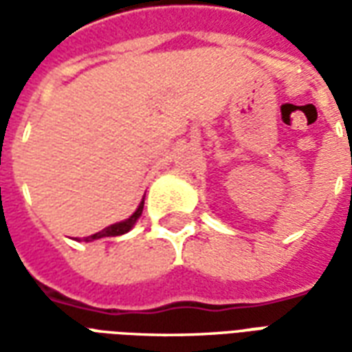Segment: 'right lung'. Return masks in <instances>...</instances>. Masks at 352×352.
Returning <instances> with one entry per match:
<instances>
[{"label":"right lung","mask_w":352,"mask_h":352,"mask_svg":"<svg viewBox=\"0 0 352 352\" xmlns=\"http://www.w3.org/2000/svg\"><path fill=\"white\" fill-rule=\"evenodd\" d=\"M143 206H145V198L141 199V204H139V207L135 209V213L131 214L130 219H126V221L122 222H116V224H111V226L103 228L101 232H98V234L85 237V241H94V239H101V237H116L122 236L126 232H130V230L133 228V224H135L139 217H141V213H143Z\"/></svg>","instance_id":"obj_1"}]
</instances>
